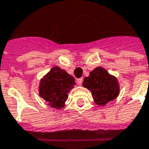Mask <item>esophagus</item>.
Masks as SVG:
<instances>
[{
  "label": "esophagus",
  "mask_w": 149,
  "mask_h": 149,
  "mask_svg": "<svg viewBox=\"0 0 149 149\" xmlns=\"http://www.w3.org/2000/svg\"><path fill=\"white\" fill-rule=\"evenodd\" d=\"M77 83L79 85H81L83 83V78H79V79H77Z\"/></svg>",
  "instance_id": "esophagus-1"
}]
</instances>
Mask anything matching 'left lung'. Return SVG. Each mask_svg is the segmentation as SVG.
Returning a JSON list of instances; mask_svg holds the SVG:
<instances>
[{
  "mask_svg": "<svg viewBox=\"0 0 149 149\" xmlns=\"http://www.w3.org/2000/svg\"><path fill=\"white\" fill-rule=\"evenodd\" d=\"M83 86L91 91L97 105H105L116 99L120 93L117 79L112 77L102 67H97L85 77Z\"/></svg>",
  "mask_w": 149,
  "mask_h": 149,
  "instance_id": "left-lung-1",
  "label": "left lung"
}]
</instances>
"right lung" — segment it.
I'll return each mask as SVG.
<instances>
[{
    "label": "right lung",
    "mask_w": 149,
    "mask_h": 149,
    "mask_svg": "<svg viewBox=\"0 0 149 149\" xmlns=\"http://www.w3.org/2000/svg\"><path fill=\"white\" fill-rule=\"evenodd\" d=\"M75 85V79L65 70L54 67L40 84V96L48 102L51 107L60 109L65 105L70 93Z\"/></svg>",
    "instance_id": "right-lung-1"
}]
</instances>
